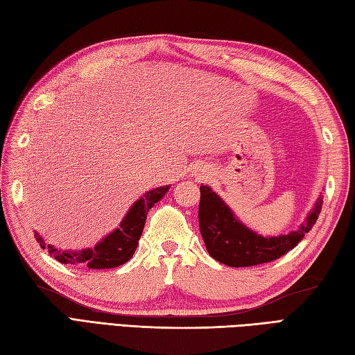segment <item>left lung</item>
<instances>
[{"instance_id": "obj_1", "label": "left lung", "mask_w": 355, "mask_h": 355, "mask_svg": "<svg viewBox=\"0 0 355 355\" xmlns=\"http://www.w3.org/2000/svg\"><path fill=\"white\" fill-rule=\"evenodd\" d=\"M200 192L198 220L206 248L214 259L229 267H252L279 259L304 239L322 210V200H319L297 230L288 235L263 238L241 224L209 186H201Z\"/></svg>"}]
</instances>
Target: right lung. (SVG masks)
<instances>
[{
    "instance_id": "1",
    "label": "right lung",
    "mask_w": 355,
    "mask_h": 355,
    "mask_svg": "<svg viewBox=\"0 0 355 355\" xmlns=\"http://www.w3.org/2000/svg\"><path fill=\"white\" fill-rule=\"evenodd\" d=\"M168 189L169 186H163L143 195V198L135 201V205L130 209L120 227L110 233L94 248H85L82 252H59L53 245L45 244V241L37 233H35V238L42 248H49V253L62 263H84L92 270L119 267L132 258L143 227H145L146 214L157 201L163 198Z\"/></svg>"
}]
</instances>
